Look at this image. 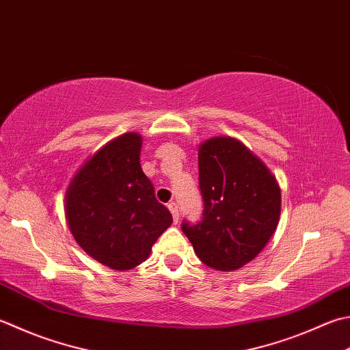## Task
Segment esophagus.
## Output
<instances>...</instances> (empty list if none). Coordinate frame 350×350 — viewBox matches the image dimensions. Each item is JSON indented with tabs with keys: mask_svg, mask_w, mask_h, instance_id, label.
Segmentation results:
<instances>
[{
	"mask_svg": "<svg viewBox=\"0 0 350 350\" xmlns=\"http://www.w3.org/2000/svg\"><path fill=\"white\" fill-rule=\"evenodd\" d=\"M168 209H170V212H171V215H173L174 223L179 221V206H177V203H176V202L168 203Z\"/></svg>",
	"mask_w": 350,
	"mask_h": 350,
	"instance_id": "esophagus-1",
	"label": "esophagus"
}]
</instances>
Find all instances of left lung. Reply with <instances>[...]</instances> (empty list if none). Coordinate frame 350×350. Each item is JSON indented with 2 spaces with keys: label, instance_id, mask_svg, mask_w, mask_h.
<instances>
[{
  "label": "left lung",
  "instance_id": "1",
  "mask_svg": "<svg viewBox=\"0 0 350 350\" xmlns=\"http://www.w3.org/2000/svg\"><path fill=\"white\" fill-rule=\"evenodd\" d=\"M202 220L182 230L203 264L232 271L250 262L275 234L280 188L264 162L234 138H212L198 148Z\"/></svg>",
  "mask_w": 350,
  "mask_h": 350
}]
</instances>
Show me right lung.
<instances>
[{"label": "right lung", "instance_id": "add662e5", "mask_svg": "<svg viewBox=\"0 0 350 350\" xmlns=\"http://www.w3.org/2000/svg\"><path fill=\"white\" fill-rule=\"evenodd\" d=\"M141 147L138 133L109 142L81 167L65 196L75 241L95 261L115 270L146 261L156 239L173 223L141 168Z\"/></svg>", "mask_w": 350, "mask_h": 350}]
</instances>
